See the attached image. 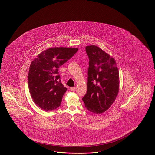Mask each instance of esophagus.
<instances>
[{
    "label": "esophagus",
    "instance_id": "obj_1",
    "mask_svg": "<svg viewBox=\"0 0 155 155\" xmlns=\"http://www.w3.org/2000/svg\"><path fill=\"white\" fill-rule=\"evenodd\" d=\"M75 89H76V88L74 87H71L70 88V90H71V91H75Z\"/></svg>",
    "mask_w": 155,
    "mask_h": 155
}]
</instances>
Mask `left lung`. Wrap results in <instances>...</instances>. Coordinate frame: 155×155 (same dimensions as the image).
<instances>
[{"label": "left lung", "instance_id": "8db88e82", "mask_svg": "<svg viewBox=\"0 0 155 155\" xmlns=\"http://www.w3.org/2000/svg\"><path fill=\"white\" fill-rule=\"evenodd\" d=\"M89 57L87 90L82 98L91 113L102 114L111 107L119 89V73L115 59L99 47L86 46Z\"/></svg>", "mask_w": 155, "mask_h": 155}]
</instances>
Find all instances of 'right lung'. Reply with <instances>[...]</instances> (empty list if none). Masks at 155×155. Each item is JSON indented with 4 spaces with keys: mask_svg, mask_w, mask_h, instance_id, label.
Here are the masks:
<instances>
[{
    "mask_svg": "<svg viewBox=\"0 0 155 155\" xmlns=\"http://www.w3.org/2000/svg\"><path fill=\"white\" fill-rule=\"evenodd\" d=\"M78 50L74 48H51L38 54L31 62L28 87L34 102L43 110L52 111L60 106L67 89L61 84L58 68Z\"/></svg>",
    "mask_w": 155,
    "mask_h": 155,
    "instance_id": "right-lung-1",
    "label": "right lung"
}]
</instances>
